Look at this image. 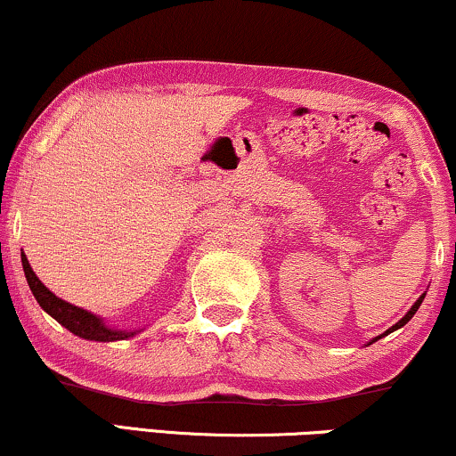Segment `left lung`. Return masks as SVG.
<instances>
[{
	"mask_svg": "<svg viewBox=\"0 0 456 456\" xmlns=\"http://www.w3.org/2000/svg\"><path fill=\"white\" fill-rule=\"evenodd\" d=\"M423 298H425V295H420V297H419V301L412 305V307H411V311H408V314L404 315V318H402L400 322H397V324H394V326H391L387 332H383V334H381V337H385V334H389V332H394V330H397V328L406 326V324H408V322H411V320H412V315H414V314H417V309L420 307V303H423ZM381 337H374V338H372V343H374V341H379V338H381Z\"/></svg>",
	"mask_w": 456,
	"mask_h": 456,
	"instance_id": "left-lung-1",
	"label": "left lung"
}]
</instances>
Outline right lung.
I'll list each match as a JSON object with an SVG mask.
<instances>
[{"label":"right lung","instance_id":"add662e5","mask_svg":"<svg viewBox=\"0 0 456 456\" xmlns=\"http://www.w3.org/2000/svg\"><path fill=\"white\" fill-rule=\"evenodd\" d=\"M20 261H22V269H25L28 288H31L33 297H36L39 307H42L45 314H50L61 326H65L69 332H73L75 337L88 338V341L111 343V341H124V338H130L134 337L136 332H141V330H115V328H109L99 315L62 301V298L56 297L54 292H50L48 288L39 281L36 271L31 269V265L27 261L25 252H20Z\"/></svg>","mask_w":456,"mask_h":456}]
</instances>
